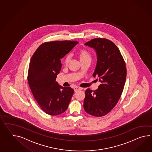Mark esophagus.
Instances as JSON below:
<instances>
[{
  "mask_svg": "<svg viewBox=\"0 0 152 152\" xmlns=\"http://www.w3.org/2000/svg\"><path fill=\"white\" fill-rule=\"evenodd\" d=\"M81 89H82V88L76 87L74 88V91L75 92H77V91H81Z\"/></svg>",
  "mask_w": 152,
  "mask_h": 152,
  "instance_id": "34e87169",
  "label": "esophagus"
}]
</instances>
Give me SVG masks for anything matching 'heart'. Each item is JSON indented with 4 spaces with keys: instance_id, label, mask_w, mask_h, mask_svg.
Returning <instances> with one entry per match:
<instances>
[{
    "instance_id": "1",
    "label": "heart",
    "mask_w": 152,
    "mask_h": 152,
    "mask_svg": "<svg viewBox=\"0 0 152 152\" xmlns=\"http://www.w3.org/2000/svg\"><path fill=\"white\" fill-rule=\"evenodd\" d=\"M78 57H79V58H80L81 62L91 60V54L89 51L86 50H82L80 51V52L78 53ZM70 59H71V57H70V56H69V55H68L66 57L65 59V61H64V63L65 65H67L69 63V61H70Z\"/></svg>"
}]
</instances>
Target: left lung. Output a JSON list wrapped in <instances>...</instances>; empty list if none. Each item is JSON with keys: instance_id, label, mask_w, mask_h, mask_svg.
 <instances>
[{"instance_id": "1", "label": "left lung", "mask_w": 152, "mask_h": 152, "mask_svg": "<svg viewBox=\"0 0 152 152\" xmlns=\"http://www.w3.org/2000/svg\"><path fill=\"white\" fill-rule=\"evenodd\" d=\"M84 45L96 52L97 62L93 76L98 77L101 84L95 91L89 88L86 91L83 107L89 115L104 116L115 107L121 96L126 77L125 62L111 41L95 38Z\"/></svg>"}]
</instances>
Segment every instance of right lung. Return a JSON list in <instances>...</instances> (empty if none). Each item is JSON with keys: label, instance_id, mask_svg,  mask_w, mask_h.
<instances>
[{"label": "right lung", "instance_id": "right-lung-1", "mask_svg": "<svg viewBox=\"0 0 152 152\" xmlns=\"http://www.w3.org/2000/svg\"><path fill=\"white\" fill-rule=\"evenodd\" d=\"M77 41H54L41 44L31 58L28 81L35 99L46 113L57 115L67 110L74 91L56 82L61 70V59Z\"/></svg>", "mask_w": 152, "mask_h": 152}]
</instances>
